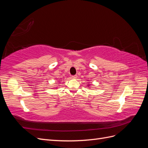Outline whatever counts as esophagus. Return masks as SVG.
<instances>
[{
	"label": "esophagus",
	"instance_id": "1",
	"mask_svg": "<svg viewBox=\"0 0 148 148\" xmlns=\"http://www.w3.org/2000/svg\"><path fill=\"white\" fill-rule=\"evenodd\" d=\"M71 78H72L73 79H76L77 78V75H73L72 77H71Z\"/></svg>",
	"mask_w": 148,
	"mask_h": 148
}]
</instances>
